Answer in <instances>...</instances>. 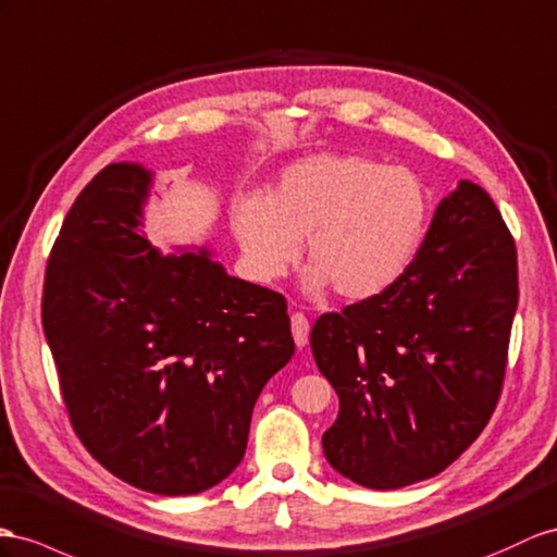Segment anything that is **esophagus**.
Segmentation results:
<instances>
[{"label":"esophagus","instance_id":"34e87169","mask_svg":"<svg viewBox=\"0 0 557 557\" xmlns=\"http://www.w3.org/2000/svg\"><path fill=\"white\" fill-rule=\"evenodd\" d=\"M292 334H294V344L298 348H304L308 344V334H310V322L304 315V312H294L292 315Z\"/></svg>","mask_w":557,"mask_h":557}]
</instances>
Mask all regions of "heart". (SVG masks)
<instances>
[{"label": "heart", "mask_w": 557, "mask_h": 557, "mask_svg": "<svg viewBox=\"0 0 557 557\" xmlns=\"http://www.w3.org/2000/svg\"><path fill=\"white\" fill-rule=\"evenodd\" d=\"M433 199L407 166H386L346 152L310 154L282 169L270 195L235 199L233 233L253 273L282 277L301 259L315 263L306 287L369 298L414 263L431 223Z\"/></svg>", "instance_id": "obj_1"}]
</instances>
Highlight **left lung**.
I'll list each match as a JSON object with an SVG mask.
<instances>
[{"label":"left lung","instance_id":"8db88e82","mask_svg":"<svg viewBox=\"0 0 557 557\" xmlns=\"http://www.w3.org/2000/svg\"><path fill=\"white\" fill-rule=\"evenodd\" d=\"M516 308V239L461 181L393 287L312 324V358L338 395L326 461L369 490L442 473L494 414Z\"/></svg>","mask_w":557,"mask_h":557}]
</instances>
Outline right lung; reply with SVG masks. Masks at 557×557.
<instances>
[{"label":"right lung","mask_w":557,"mask_h":557,"mask_svg":"<svg viewBox=\"0 0 557 557\" xmlns=\"http://www.w3.org/2000/svg\"><path fill=\"white\" fill-rule=\"evenodd\" d=\"M152 174L108 164L55 237L41 324L82 445L162 496L219 484L247 449L268 379L292 360L287 298L140 233Z\"/></svg>","instance_id":"right-lung-1"}]
</instances>
